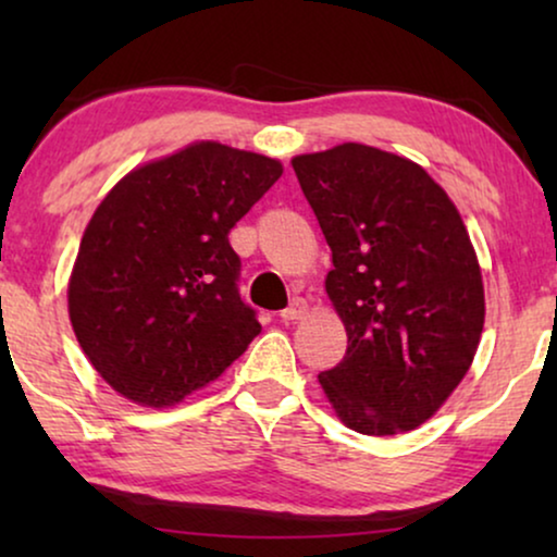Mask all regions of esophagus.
Returning <instances> with one entry per match:
<instances>
[{"instance_id": "obj_1", "label": "esophagus", "mask_w": 557, "mask_h": 557, "mask_svg": "<svg viewBox=\"0 0 557 557\" xmlns=\"http://www.w3.org/2000/svg\"><path fill=\"white\" fill-rule=\"evenodd\" d=\"M309 314V307H307V301L304 299H294L292 301V307H286L284 311H281V322H299V319H304Z\"/></svg>"}]
</instances>
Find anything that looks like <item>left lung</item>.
Masks as SVG:
<instances>
[{
    "mask_svg": "<svg viewBox=\"0 0 557 557\" xmlns=\"http://www.w3.org/2000/svg\"><path fill=\"white\" fill-rule=\"evenodd\" d=\"M292 166L332 248L324 288L347 332L319 385L347 429L413 431L459 387L482 339L467 225L446 189L393 151L347 141Z\"/></svg>",
    "mask_w": 557,
    "mask_h": 557,
    "instance_id": "8db88e82",
    "label": "left lung"
}]
</instances>
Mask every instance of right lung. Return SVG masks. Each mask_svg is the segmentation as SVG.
I'll return each mask as SVG.
<instances>
[{
  "instance_id": "obj_1",
  "label": "right lung",
  "mask_w": 557,
  "mask_h": 557,
  "mask_svg": "<svg viewBox=\"0 0 557 557\" xmlns=\"http://www.w3.org/2000/svg\"><path fill=\"white\" fill-rule=\"evenodd\" d=\"M278 159L195 141L134 166L83 233L67 314L94 370L144 408L218 380L261 324L240 301L227 233L281 177Z\"/></svg>"
}]
</instances>
